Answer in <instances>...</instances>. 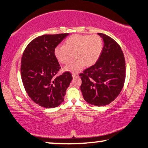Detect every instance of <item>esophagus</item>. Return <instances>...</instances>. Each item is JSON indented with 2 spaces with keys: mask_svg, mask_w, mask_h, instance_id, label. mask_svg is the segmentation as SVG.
Segmentation results:
<instances>
[{
  "mask_svg": "<svg viewBox=\"0 0 148 148\" xmlns=\"http://www.w3.org/2000/svg\"><path fill=\"white\" fill-rule=\"evenodd\" d=\"M72 77H76L78 76V74H76V73H72Z\"/></svg>",
  "mask_w": 148,
  "mask_h": 148,
  "instance_id": "34e87169",
  "label": "esophagus"
}]
</instances>
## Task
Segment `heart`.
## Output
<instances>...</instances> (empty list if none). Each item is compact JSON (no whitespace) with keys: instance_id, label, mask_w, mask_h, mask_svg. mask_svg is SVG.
I'll return each instance as SVG.
<instances>
[{"instance_id":"b5f03b06","label":"heart","mask_w":148,"mask_h":148,"mask_svg":"<svg viewBox=\"0 0 148 148\" xmlns=\"http://www.w3.org/2000/svg\"><path fill=\"white\" fill-rule=\"evenodd\" d=\"M103 40L99 35L73 34L69 37L64 46H57L54 55L57 61L62 64H67L76 56L73 61L67 64L64 69L76 72L84 65L91 66L98 61L103 49Z\"/></svg>"}]
</instances>
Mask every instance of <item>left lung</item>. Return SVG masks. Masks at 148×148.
<instances>
[{
	"label": "left lung",
	"mask_w": 148,
	"mask_h": 148,
	"mask_svg": "<svg viewBox=\"0 0 148 148\" xmlns=\"http://www.w3.org/2000/svg\"><path fill=\"white\" fill-rule=\"evenodd\" d=\"M104 40L102 53L96 63L80 73L81 91L85 101L97 106L114 101L123 87L126 68L121 47L106 34L98 33Z\"/></svg>",
	"instance_id": "8db88e82"
}]
</instances>
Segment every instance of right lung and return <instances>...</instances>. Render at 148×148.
I'll list each match as a JSON object with an SVG mask.
<instances>
[{"label": "right lung", "instance_id": "right-lung-1", "mask_svg": "<svg viewBox=\"0 0 148 148\" xmlns=\"http://www.w3.org/2000/svg\"><path fill=\"white\" fill-rule=\"evenodd\" d=\"M69 33L44 34L30 42L25 49L21 62L22 82L29 97L35 103L53 108L64 101L72 81L68 71L57 75L61 66L54 49Z\"/></svg>", "mask_w": 148, "mask_h": 148}]
</instances>
